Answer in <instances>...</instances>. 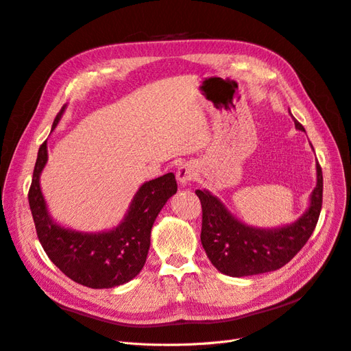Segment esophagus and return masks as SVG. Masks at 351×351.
Returning a JSON list of instances; mask_svg holds the SVG:
<instances>
[{
  "label": "esophagus",
  "instance_id": "obj_1",
  "mask_svg": "<svg viewBox=\"0 0 351 351\" xmlns=\"http://www.w3.org/2000/svg\"><path fill=\"white\" fill-rule=\"evenodd\" d=\"M195 176H196V171H195V167L192 164L180 165L176 171V177H177V182L180 186L189 184L195 178Z\"/></svg>",
  "mask_w": 351,
  "mask_h": 351
}]
</instances>
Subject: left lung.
Wrapping results in <instances>:
<instances>
[{"label": "left lung", "instance_id": "obj_1", "mask_svg": "<svg viewBox=\"0 0 351 351\" xmlns=\"http://www.w3.org/2000/svg\"><path fill=\"white\" fill-rule=\"evenodd\" d=\"M293 121L297 130L304 132L294 117ZM322 190V169L316 164V186L306 210L290 224L274 228L247 226L209 190H196L204 212L200 241L206 256L221 274L237 278L282 268L312 236L321 214Z\"/></svg>", "mask_w": 351, "mask_h": 351}]
</instances>
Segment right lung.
<instances>
[{
  "mask_svg": "<svg viewBox=\"0 0 351 351\" xmlns=\"http://www.w3.org/2000/svg\"><path fill=\"white\" fill-rule=\"evenodd\" d=\"M66 105L52 124L56 130ZM51 130V132H52ZM48 162V146L39 147L29 206L38 239L51 262L70 280L89 289H114L137 277L151 246V231L167 200L176 195L173 173L143 183L134 193L124 218L104 231H80L52 218L40 189V174Z\"/></svg>",
  "mask_w": 351,
  "mask_h": 351,
  "instance_id": "add662e5",
  "label": "right lung"
}]
</instances>
